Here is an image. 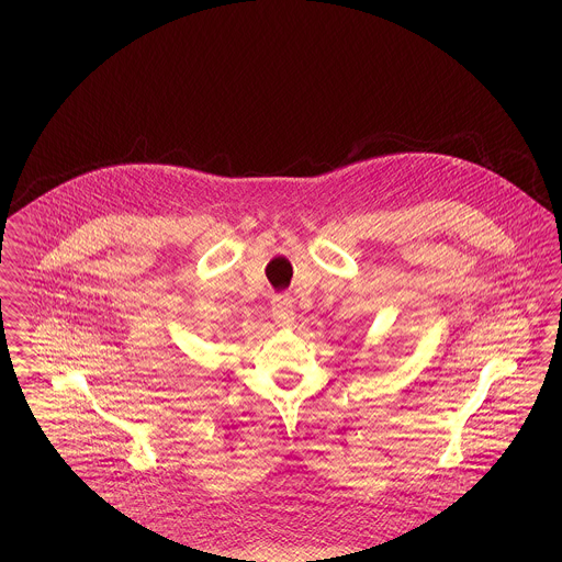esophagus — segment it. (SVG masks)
Returning <instances> with one entry per match:
<instances>
[{
  "mask_svg": "<svg viewBox=\"0 0 562 562\" xmlns=\"http://www.w3.org/2000/svg\"><path fill=\"white\" fill-rule=\"evenodd\" d=\"M271 316L278 326H293L294 303L289 294H276L271 301Z\"/></svg>",
  "mask_w": 562,
  "mask_h": 562,
  "instance_id": "esophagus-1",
  "label": "esophagus"
}]
</instances>
